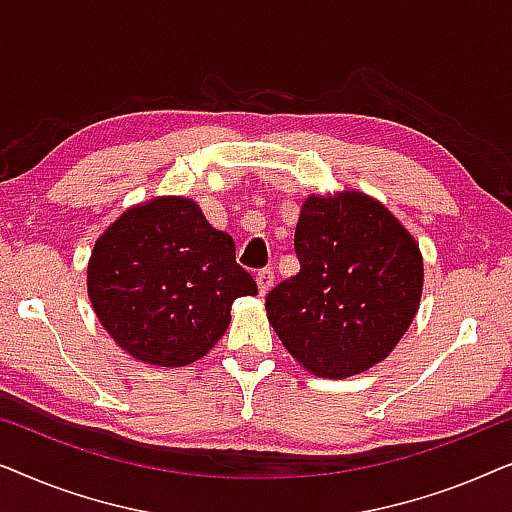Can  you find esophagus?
I'll return each mask as SVG.
<instances>
[{"instance_id":"1","label":"esophagus","mask_w":512,"mask_h":512,"mask_svg":"<svg viewBox=\"0 0 512 512\" xmlns=\"http://www.w3.org/2000/svg\"><path fill=\"white\" fill-rule=\"evenodd\" d=\"M272 282H275V272H272L270 268H263L256 272V284H258V293H261V296H265V293L270 291Z\"/></svg>"}]
</instances>
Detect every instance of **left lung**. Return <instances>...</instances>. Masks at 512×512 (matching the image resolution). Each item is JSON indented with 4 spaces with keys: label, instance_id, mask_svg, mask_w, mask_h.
<instances>
[{
    "label": "left lung",
    "instance_id": "1",
    "mask_svg": "<svg viewBox=\"0 0 512 512\" xmlns=\"http://www.w3.org/2000/svg\"><path fill=\"white\" fill-rule=\"evenodd\" d=\"M293 249L298 275L265 298L293 359L331 380L387 359L422 298V254L408 230L368 195H312L300 209Z\"/></svg>",
    "mask_w": 512,
    "mask_h": 512
}]
</instances>
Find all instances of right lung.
<instances>
[{
	"mask_svg": "<svg viewBox=\"0 0 512 512\" xmlns=\"http://www.w3.org/2000/svg\"><path fill=\"white\" fill-rule=\"evenodd\" d=\"M256 293L235 261L233 237L186 198L128 209L88 263L97 319L125 352L153 366L198 361L226 333L233 300Z\"/></svg>",
	"mask_w": 512,
	"mask_h": 512,
	"instance_id": "1",
	"label": "right lung"
}]
</instances>
